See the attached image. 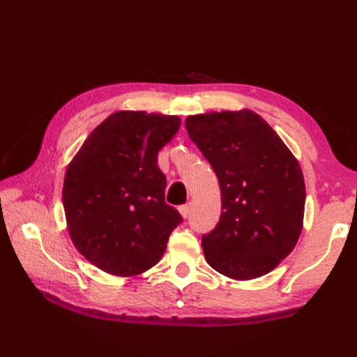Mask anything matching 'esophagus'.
<instances>
[{
    "mask_svg": "<svg viewBox=\"0 0 357 357\" xmlns=\"http://www.w3.org/2000/svg\"><path fill=\"white\" fill-rule=\"evenodd\" d=\"M179 211L184 218H188V215H190V206H188V204H185V206H181Z\"/></svg>",
    "mask_w": 357,
    "mask_h": 357,
    "instance_id": "34e87169",
    "label": "esophagus"
}]
</instances>
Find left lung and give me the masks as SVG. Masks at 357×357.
<instances>
[{
  "label": "left lung",
  "mask_w": 357,
  "mask_h": 357,
  "mask_svg": "<svg viewBox=\"0 0 357 357\" xmlns=\"http://www.w3.org/2000/svg\"><path fill=\"white\" fill-rule=\"evenodd\" d=\"M185 128L221 187V218L202 236L207 262L231 279L267 275L302 230L305 184L298 161L255 112L188 116Z\"/></svg>",
  "instance_id": "1"
}]
</instances>
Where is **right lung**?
<instances>
[{"label":"right lung","mask_w":357,"mask_h":357,"mask_svg":"<svg viewBox=\"0 0 357 357\" xmlns=\"http://www.w3.org/2000/svg\"><path fill=\"white\" fill-rule=\"evenodd\" d=\"M179 126L178 116L113 113L67 167V227L78 252L98 268L116 276L151 268L183 222L165 204L167 179L158 165V151Z\"/></svg>","instance_id":"add662e5"}]
</instances>
